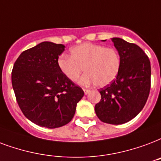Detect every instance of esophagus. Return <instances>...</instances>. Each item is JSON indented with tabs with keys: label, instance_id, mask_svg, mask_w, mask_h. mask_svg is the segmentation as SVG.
<instances>
[{
	"label": "esophagus",
	"instance_id": "obj_1",
	"mask_svg": "<svg viewBox=\"0 0 161 161\" xmlns=\"http://www.w3.org/2000/svg\"><path fill=\"white\" fill-rule=\"evenodd\" d=\"M83 92H84V94H89V92H90V90L88 89H83Z\"/></svg>",
	"mask_w": 161,
	"mask_h": 161
}]
</instances>
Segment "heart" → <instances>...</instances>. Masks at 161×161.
Instances as JSON below:
<instances>
[{
  "mask_svg": "<svg viewBox=\"0 0 161 161\" xmlns=\"http://www.w3.org/2000/svg\"><path fill=\"white\" fill-rule=\"evenodd\" d=\"M71 56H61L57 66L61 73L69 80L75 82L83 72L80 84L94 83L98 87L112 83L121 68V57L114 48H105L100 45L84 43L71 49Z\"/></svg>",
  "mask_w": 161,
  "mask_h": 161,
  "instance_id": "heart-1",
  "label": "heart"
}]
</instances>
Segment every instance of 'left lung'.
<instances>
[{
	"label": "left lung",
	"instance_id": "8db88e82",
	"mask_svg": "<svg viewBox=\"0 0 161 161\" xmlns=\"http://www.w3.org/2000/svg\"><path fill=\"white\" fill-rule=\"evenodd\" d=\"M111 40L121 57V68L116 79L100 89L101 100L94 110L103 122L119 125L134 118L145 105L151 67L149 57L138 45L120 38Z\"/></svg>",
	"mask_w": 161,
	"mask_h": 161
}]
</instances>
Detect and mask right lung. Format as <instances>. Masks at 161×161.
Masks as SVG:
<instances>
[{"mask_svg": "<svg viewBox=\"0 0 161 161\" xmlns=\"http://www.w3.org/2000/svg\"><path fill=\"white\" fill-rule=\"evenodd\" d=\"M64 50L61 44L45 41L22 52L13 66L12 83L17 102L23 115L40 127L67 124L84 95L57 66Z\"/></svg>", "mask_w": 161, "mask_h": 161, "instance_id": "add662e5", "label": "right lung"}]
</instances>
